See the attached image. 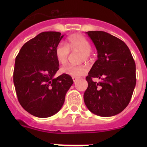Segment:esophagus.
<instances>
[{"label":"esophagus","mask_w":147,"mask_h":147,"mask_svg":"<svg viewBox=\"0 0 147 147\" xmlns=\"http://www.w3.org/2000/svg\"><path fill=\"white\" fill-rule=\"evenodd\" d=\"M72 79H73V80H74V82H76L78 80V77H74V76Z\"/></svg>","instance_id":"34e87169"}]
</instances>
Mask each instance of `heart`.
<instances>
[{
    "label": "heart",
    "instance_id": "heart-1",
    "mask_svg": "<svg viewBox=\"0 0 147 147\" xmlns=\"http://www.w3.org/2000/svg\"><path fill=\"white\" fill-rule=\"evenodd\" d=\"M91 45L90 42L82 35L75 34L70 36L66 41V45L59 43L55 48V56L61 65H65L67 62L70 51H80L79 62L88 61L90 58ZM62 74L71 76H81L85 74L88 67L85 65H67L60 70Z\"/></svg>",
    "mask_w": 147,
    "mask_h": 147
}]
</instances>
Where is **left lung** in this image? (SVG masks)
Segmentation results:
<instances>
[{
    "mask_svg": "<svg viewBox=\"0 0 147 147\" xmlns=\"http://www.w3.org/2000/svg\"><path fill=\"white\" fill-rule=\"evenodd\" d=\"M97 50V60L88 73L84 102L102 117L117 115L130 102L136 84V63L125 42L102 31L86 32ZM93 78H99L98 83Z\"/></svg>",
    "mask_w": 147,
    "mask_h": 147,
    "instance_id": "left-lung-1",
    "label": "left lung"
}]
</instances>
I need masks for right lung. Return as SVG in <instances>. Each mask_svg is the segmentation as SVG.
Wrapping results in <instances>:
<instances>
[{"mask_svg": "<svg viewBox=\"0 0 147 147\" xmlns=\"http://www.w3.org/2000/svg\"><path fill=\"white\" fill-rule=\"evenodd\" d=\"M63 37L57 32L39 34L22 46L15 59L13 81L18 101L36 117L59 112L74 83L69 75L54 77L59 66L55 48Z\"/></svg>", "mask_w": 147, "mask_h": 147, "instance_id": "add662e5", "label": "right lung"}]
</instances>
